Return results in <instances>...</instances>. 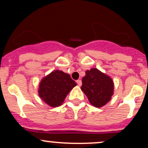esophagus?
Masks as SVG:
<instances>
[{"label": "esophagus", "instance_id": "obj_1", "mask_svg": "<svg viewBox=\"0 0 148 148\" xmlns=\"http://www.w3.org/2000/svg\"><path fill=\"white\" fill-rule=\"evenodd\" d=\"M76 84L79 85V86H81V84H82V81H81V80L79 79V80H77V81H76Z\"/></svg>", "mask_w": 148, "mask_h": 148}]
</instances>
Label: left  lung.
I'll use <instances>...</instances> for the list:
<instances>
[{"mask_svg": "<svg viewBox=\"0 0 148 148\" xmlns=\"http://www.w3.org/2000/svg\"><path fill=\"white\" fill-rule=\"evenodd\" d=\"M81 88L91 104L100 108L111 100L113 94V82L109 76L93 68L86 72Z\"/></svg>", "mask_w": 148, "mask_h": 148, "instance_id": "obj_1", "label": "left lung"}]
</instances>
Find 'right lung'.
Listing matches in <instances>:
<instances>
[{
  "instance_id": "add662e5",
  "label": "right lung",
  "mask_w": 148,
  "mask_h": 148,
  "mask_svg": "<svg viewBox=\"0 0 148 148\" xmlns=\"http://www.w3.org/2000/svg\"><path fill=\"white\" fill-rule=\"evenodd\" d=\"M76 85L75 81L69 74L56 70L42 80L39 95L49 106H59Z\"/></svg>"
}]
</instances>
